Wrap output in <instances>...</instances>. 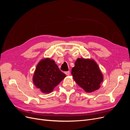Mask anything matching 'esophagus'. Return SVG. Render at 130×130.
<instances>
[{"label":"esophagus","mask_w":130,"mask_h":130,"mask_svg":"<svg viewBox=\"0 0 130 130\" xmlns=\"http://www.w3.org/2000/svg\"><path fill=\"white\" fill-rule=\"evenodd\" d=\"M65 74L67 75H70V72L69 71H67V72H66Z\"/></svg>","instance_id":"1"}]
</instances>
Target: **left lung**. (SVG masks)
I'll use <instances>...</instances> for the list:
<instances>
[{"mask_svg":"<svg viewBox=\"0 0 130 130\" xmlns=\"http://www.w3.org/2000/svg\"><path fill=\"white\" fill-rule=\"evenodd\" d=\"M73 78L86 92L99 89L103 81V76L99 66L93 60L77 58L72 69Z\"/></svg>","mask_w":130,"mask_h":130,"instance_id":"obj_1","label":"left lung"}]
</instances>
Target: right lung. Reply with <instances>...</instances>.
I'll list each match as a JSON object with an SVG mask.
<instances>
[{
	"label": "right lung",
	"instance_id": "add662e5",
	"mask_svg": "<svg viewBox=\"0 0 130 130\" xmlns=\"http://www.w3.org/2000/svg\"><path fill=\"white\" fill-rule=\"evenodd\" d=\"M66 76V74L59 69L54 60L45 58L38 63L33 76V82L42 92L49 93Z\"/></svg>",
	"mask_w": 130,
	"mask_h": 130
}]
</instances>
